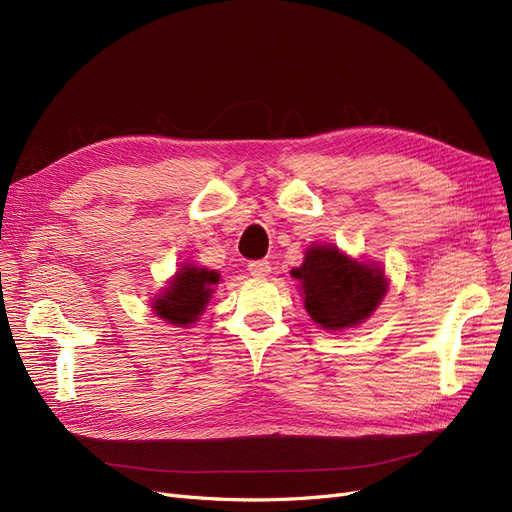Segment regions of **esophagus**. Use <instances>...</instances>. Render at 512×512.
Masks as SVG:
<instances>
[{
    "label": "esophagus",
    "instance_id": "34e87169",
    "mask_svg": "<svg viewBox=\"0 0 512 512\" xmlns=\"http://www.w3.org/2000/svg\"><path fill=\"white\" fill-rule=\"evenodd\" d=\"M249 274L255 276V278L268 276V274H270V261H266V259L251 261V263H249Z\"/></svg>",
    "mask_w": 512,
    "mask_h": 512
}]
</instances>
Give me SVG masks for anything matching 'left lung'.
<instances>
[{"label":"left lung","mask_w":512,"mask_h":512,"mask_svg":"<svg viewBox=\"0 0 512 512\" xmlns=\"http://www.w3.org/2000/svg\"><path fill=\"white\" fill-rule=\"evenodd\" d=\"M291 274L302 280L308 315L325 329L364 323L387 289L381 270L349 259L336 246H312Z\"/></svg>","instance_id":"left-lung-1"}]
</instances>
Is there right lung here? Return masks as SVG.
Returning <instances> with one entry per match:
<instances>
[{
  "mask_svg": "<svg viewBox=\"0 0 512 512\" xmlns=\"http://www.w3.org/2000/svg\"><path fill=\"white\" fill-rule=\"evenodd\" d=\"M219 283V274L206 268L185 266L180 270L166 293L155 302V312L174 325H189L204 312L212 287Z\"/></svg>",
  "mask_w": 512,
  "mask_h": 512,
  "instance_id": "1",
  "label": "right lung"
}]
</instances>
